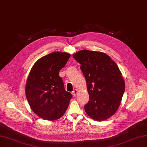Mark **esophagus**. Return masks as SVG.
<instances>
[{
	"mask_svg": "<svg viewBox=\"0 0 147 147\" xmlns=\"http://www.w3.org/2000/svg\"><path fill=\"white\" fill-rule=\"evenodd\" d=\"M72 94L74 97H76L78 94V90H75L74 91H73L72 92Z\"/></svg>",
	"mask_w": 147,
	"mask_h": 147,
	"instance_id": "34e87169",
	"label": "esophagus"
}]
</instances>
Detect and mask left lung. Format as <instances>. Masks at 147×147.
<instances>
[{
    "instance_id": "left-lung-1",
    "label": "left lung",
    "mask_w": 147,
    "mask_h": 147,
    "mask_svg": "<svg viewBox=\"0 0 147 147\" xmlns=\"http://www.w3.org/2000/svg\"><path fill=\"white\" fill-rule=\"evenodd\" d=\"M81 64L90 100L84 110L93 119L103 121L117 112L125 83L118 65L104 53L83 50L73 55Z\"/></svg>"
}]
</instances>
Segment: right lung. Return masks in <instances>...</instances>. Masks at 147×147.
Returning a JSON list of instances; mask_svg holds the SVG:
<instances>
[{
  "label": "right lung",
  "mask_w": 147,
  "mask_h": 147,
  "mask_svg": "<svg viewBox=\"0 0 147 147\" xmlns=\"http://www.w3.org/2000/svg\"><path fill=\"white\" fill-rule=\"evenodd\" d=\"M70 57L65 52H53L39 59L30 70L26 84V98L33 112L43 119L61 118L72 99L59 75Z\"/></svg>",
  "instance_id": "1"
}]
</instances>
